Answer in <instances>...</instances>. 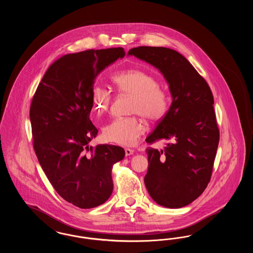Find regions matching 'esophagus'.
<instances>
[{"instance_id":"1","label":"esophagus","mask_w":253,"mask_h":253,"mask_svg":"<svg viewBox=\"0 0 253 253\" xmlns=\"http://www.w3.org/2000/svg\"><path fill=\"white\" fill-rule=\"evenodd\" d=\"M132 154H133V150L129 149V148H126V149H125V156H126V157L132 156Z\"/></svg>"}]
</instances>
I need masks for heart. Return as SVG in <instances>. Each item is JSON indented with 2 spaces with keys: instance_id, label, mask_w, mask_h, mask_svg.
I'll use <instances>...</instances> for the list:
<instances>
[{
  "instance_id": "1",
  "label": "heart",
  "mask_w": 253,
  "mask_h": 253,
  "mask_svg": "<svg viewBox=\"0 0 253 253\" xmlns=\"http://www.w3.org/2000/svg\"><path fill=\"white\" fill-rule=\"evenodd\" d=\"M112 82L121 95L132 96L129 114L137 115L116 119L103 127V137L112 143L132 146L146 130L145 122L161 120L167 113L168 96L158 85L157 78L138 69H129L115 74ZM112 94L105 87L95 85L91 92V102L96 116L103 115L110 106Z\"/></svg>"
}]
</instances>
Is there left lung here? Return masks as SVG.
I'll return each mask as SVG.
<instances>
[{"mask_svg":"<svg viewBox=\"0 0 253 253\" xmlns=\"http://www.w3.org/2000/svg\"><path fill=\"white\" fill-rule=\"evenodd\" d=\"M154 65L168 83L171 105L148 143L168 140L164 150L147 148L145 186L157 204L170 209L191 204L211 180L219 143L213 96L204 78L175 50L138 46L128 52Z\"/></svg>","mask_w":253,"mask_h":253,"instance_id":"left-lung-1","label":"left lung"}]
</instances>
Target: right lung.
Here are the masks:
<instances>
[{
  "mask_svg": "<svg viewBox=\"0 0 253 253\" xmlns=\"http://www.w3.org/2000/svg\"><path fill=\"white\" fill-rule=\"evenodd\" d=\"M124 56L122 47L64 55L49 66L32 98L29 116L38 160L56 192L81 209L108 200L113 165L125 156L120 146H89L98 132L89 119L96 76Z\"/></svg>",
  "mask_w": 253,
  "mask_h": 253,
  "instance_id": "obj_1",
  "label": "right lung"
}]
</instances>
